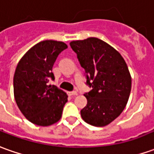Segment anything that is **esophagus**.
Instances as JSON below:
<instances>
[{
  "label": "esophagus",
  "mask_w": 154,
  "mask_h": 154,
  "mask_svg": "<svg viewBox=\"0 0 154 154\" xmlns=\"http://www.w3.org/2000/svg\"><path fill=\"white\" fill-rule=\"evenodd\" d=\"M68 94L70 96H76L77 95V93L76 91H72V92H68Z\"/></svg>",
  "instance_id": "34e87169"
}]
</instances>
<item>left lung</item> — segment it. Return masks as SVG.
<instances>
[{"label":"left lung","mask_w":154,"mask_h":154,"mask_svg":"<svg viewBox=\"0 0 154 154\" xmlns=\"http://www.w3.org/2000/svg\"><path fill=\"white\" fill-rule=\"evenodd\" d=\"M85 70L87 105L81 110L82 120L94 126H104L125 109L131 88V77L125 60L112 46L97 38L70 43Z\"/></svg>","instance_id":"8db88e82"}]
</instances>
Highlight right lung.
<instances>
[{"mask_svg": "<svg viewBox=\"0 0 154 154\" xmlns=\"http://www.w3.org/2000/svg\"><path fill=\"white\" fill-rule=\"evenodd\" d=\"M67 45L60 41L38 43L17 66L13 77L14 97L17 106L30 122L47 126L59 121L67 95L55 85L52 68L59 54Z\"/></svg>", "mask_w": 154, "mask_h": 154, "instance_id": "add662e5", "label": "right lung"}]
</instances>
